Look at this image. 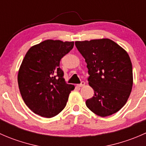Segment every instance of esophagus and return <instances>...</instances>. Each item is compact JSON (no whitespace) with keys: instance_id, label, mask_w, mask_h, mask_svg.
I'll list each match as a JSON object with an SVG mask.
<instances>
[{"instance_id":"1","label":"esophagus","mask_w":146,"mask_h":146,"mask_svg":"<svg viewBox=\"0 0 146 146\" xmlns=\"http://www.w3.org/2000/svg\"><path fill=\"white\" fill-rule=\"evenodd\" d=\"M85 85V82H84V81H82L81 82H80V84H78L77 86L78 87H80V88H81V87H83Z\"/></svg>"}]
</instances>
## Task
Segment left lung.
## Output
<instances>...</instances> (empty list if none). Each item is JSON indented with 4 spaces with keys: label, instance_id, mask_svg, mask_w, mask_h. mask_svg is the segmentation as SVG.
I'll return each instance as SVG.
<instances>
[{
    "label": "left lung",
    "instance_id": "8db88e82",
    "mask_svg": "<svg viewBox=\"0 0 146 146\" xmlns=\"http://www.w3.org/2000/svg\"><path fill=\"white\" fill-rule=\"evenodd\" d=\"M88 68V82L94 96L86 106L104 117L120 110L127 102L133 86V70L126 51L110 39L76 42Z\"/></svg>",
    "mask_w": 146,
    "mask_h": 146
}]
</instances>
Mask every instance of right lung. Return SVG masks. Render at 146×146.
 Here are the masks:
<instances>
[{"label":"right lung","instance_id":"obj_1","mask_svg":"<svg viewBox=\"0 0 146 146\" xmlns=\"http://www.w3.org/2000/svg\"><path fill=\"white\" fill-rule=\"evenodd\" d=\"M73 46V42L48 39L28 50L17 81L23 100L35 114L51 118L66 107L75 86L66 83L59 66L61 58Z\"/></svg>","mask_w":146,"mask_h":146}]
</instances>
